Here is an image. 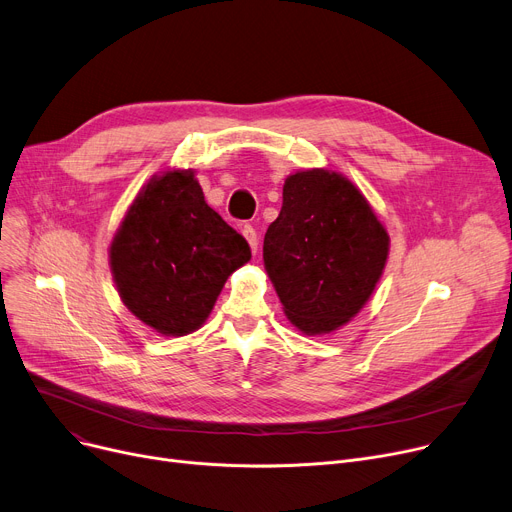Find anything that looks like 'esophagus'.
I'll use <instances>...</instances> for the list:
<instances>
[{
    "instance_id": "esophagus-1",
    "label": "esophagus",
    "mask_w": 512,
    "mask_h": 512,
    "mask_svg": "<svg viewBox=\"0 0 512 512\" xmlns=\"http://www.w3.org/2000/svg\"><path fill=\"white\" fill-rule=\"evenodd\" d=\"M243 236L247 238V243H249L251 251H253V253H257L259 238H257V232H255V228H253V226H245V228H243Z\"/></svg>"
}]
</instances>
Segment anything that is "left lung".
Listing matches in <instances>:
<instances>
[{
    "instance_id": "1",
    "label": "left lung",
    "mask_w": 512,
    "mask_h": 512,
    "mask_svg": "<svg viewBox=\"0 0 512 512\" xmlns=\"http://www.w3.org/2000/svg\"><path fill=\"white\" fill-rule=\"evenodd\" d=\"M389 234L364 193L327 168L296 170L263 238V263L288 321L304 335L348 325L377 288Z\"/></svg>"
}]
</instances>
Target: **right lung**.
Here are the masks:
<instances>
[{
    "label": "right lung",
    "instance_id": "1",
    "mask_svg": "<svg viewBox=\"0 0 512 512\" xmlns=\"http://www.w3.org/2000/svg\"><path fill=\"white\" fill-rule=\"evenodd\" d=\"M249 259L247 241L208 206L193 168L154 175L135 195L109 247L123 304L168 337L206 323L228 276Z\"/></svg>",
    "mask_w": 512,
    "mask_h": 512
}]
</instances>
